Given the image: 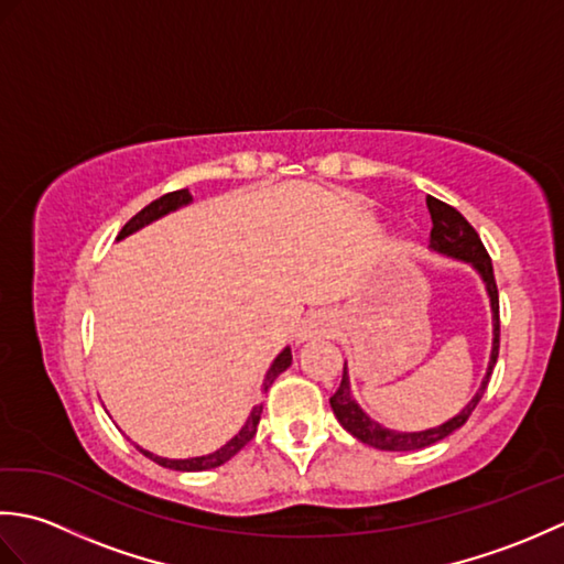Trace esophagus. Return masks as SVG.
<instances>
[{
  "mask_svg": "<svg viewBox=\"0 0 564 564\" xmlns=\"http://www.w3.org/2000/svg\"><path fill=\"white\" fill-rule=\"evenodd\" d=\"M337 332V319H334L329 313H313L305 317L303 327L297 329V339L301 341H313L319 337H332Z\"/></svg>",
  "mask_w": 564,
  "mask_h": 564,
  "instance_id": "obj_1",
  "label": "esophagus"
}]
</instances>
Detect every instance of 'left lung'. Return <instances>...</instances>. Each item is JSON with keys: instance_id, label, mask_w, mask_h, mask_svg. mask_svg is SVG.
Wrapping results in <instances>:
<instances>
[{"instance_id": "8db88e82", "label": "left lung", "mask_w": 564, "mask_h": 564, "mask_svg": "<svg viewBox=\"0 0 564 564\" xmlns=\"http://www.w3.org/2000/svg\"><path fill=\"white\" fill-rule=\"evenodd\" d=\"M426 206L431 213V223H434V227H431V239H429L431 251H436V254H441V257L467 263V267H473V271H477V275H480L485 283L489 307H492V351H489L487 373L480 382V388H477V392L473 394V400L467 402L458 414L446 419L443 424L422 429V431L388 429V426L378 424L376 419H370L361 410V404L354 400L351 382H349V368H346V364H344L341 386L329 398L332 412L351 436H356L358 441H364V443H368V446H373L378 451H419V448L434 446V443L451 436L453 431H458L467 422V416L473 414L477 402H480V398L485 394L489 376H492L497 356H499V295H497L495 271H492V259H489L480 235L475 232V227L467 223L458 210L451 208L448 203H443L434 196L426 198Z\"/></svg>"}]
</instances>
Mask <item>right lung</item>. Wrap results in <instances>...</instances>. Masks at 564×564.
I'll return each mask as SVG.
<instances>
[{"label": "right lung", "mask_w": 564, "mask_h": 564, "mask_svg": "<svg viewBox=\"0 0 564 564\" xmlns=\"http://www.w3.org/2000/svg\"><path fill=\"white\" fill-rule=\"evenodd\" d=\"M191 200H194V196L188 194V188L172 191V194H164L162 198L152 200L150 206L142 208L138 215H133V218H130V220L123 225V230L118 232V239H126L128 235H133V232L142 230V227H145V225L164 218V215H170V213H174V210H178V208L188 206ZM291 364H293V356H291L289 346H285V349L273 358L271 368L267 370V378H263V392H267V390L273 386V380L279 378V376L283 373V370L289 368ZM261 410H263V404H257L254 410L249 412L245 426L239 429V434H235L230 441H227L223 448L213 451V453H208V455H198V458H162V455H154V453H150V451H145V448H140V446H138V448H140L142 455H148L150 460H154V463L162 465V467H170V470H182V473L213 470V467H218V465L230 460L235 453L242 451V448L247 446V443H249L251 438H254L257 424H259V419H261Z\"/></svg>", "instance_id": "obj_1"}]
</instances>
